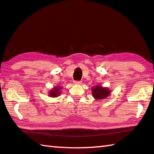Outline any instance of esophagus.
Segmentation results:
<instances>
[{
    "instance_id": "1",
    "label": "esophagus",
    "mask_w": 154,
    "mask_h": 154,
    "mask_svg": "<svg viewBox=\"0 0 154 154\" xmlns=\"http://www.w3.org/2000/svg\"><path fill=\"white\" fill-rule=\"evenodd\" d=\"M73 83L75 85H81L82 84V82H80V81H75Z\"/></svg>"
}]
</instances>
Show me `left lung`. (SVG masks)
Segmentation results:
<instances>
[{"mask_svg":"<svg viewBox=\"0 0 154 154\" xmlns=\"http://www.w3.org/2000/svg\"><path fill=\"white\" fill-rule=\"evenodd\" d=\"M109 94H110V90L106 88H103L100 85H97L92 88V95L97 100L106 98Z\"/></svg>","mask_w":154,"mask_h":154,"instance_id":"left-lung-1","label":"left lung"}]
</instances>
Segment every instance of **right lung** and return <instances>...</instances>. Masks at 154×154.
I'll return each mask as SVG.
<instances>
[{"mask_svg": "<svg viewBox=\"0 0 154 154\" xmlns=\"http://www.w3.org/2000/svg\"><path fill=\"white\" fill-rule=\"evenodd\" d=\"M61 88L60 87H55L54 90H51V92H49V96H51V97H57L60 94V90Z\"/></svg>", "mask_w": 154, "mask_h": 154, "instance_id": "right-lung-1", "label": "right lung"}]
</instances>
